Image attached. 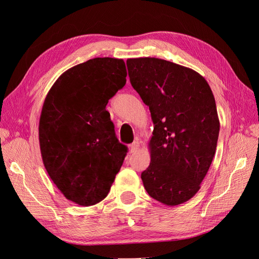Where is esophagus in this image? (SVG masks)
Instances as JSON below:
<instances>
[{
    "mask_svg": "<svg viewBox=\"0 0 259 259\" xmlns=\"http://www.w3.org/2000/svg\"><path fill=\"white\" fill-rule=\"evenodd\" d=\"M138 149H139V142H138V140H135L134 143L131 144L130 150H131V152H136Z\"/></svg>",
    "mask_w": 259,
    "mask_h": 259,
    "instance_id": "1",
    "label": "esophagus"
}]
</instances>
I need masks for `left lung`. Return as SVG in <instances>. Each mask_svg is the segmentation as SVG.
<instances>
[{"mask_svg":"<svg viewBox=\"0 0 259 259\" xmlns=\"http://www.w3.org/2000/svg\"><path fill=\"white\" fill-rule=\"evenodd\" d=\"M126 66L154 124L144 187L163 204H182L199 191L215 155L219 120L214 95L204 77L174 62L131 58Z\"/></svg>","mask_w":259,"mask_h":259,"instance_id":"left-lung-1","label":"left lung"}]
</instances>
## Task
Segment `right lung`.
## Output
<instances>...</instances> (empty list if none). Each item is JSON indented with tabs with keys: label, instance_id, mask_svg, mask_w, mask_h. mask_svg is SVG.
I'll list each match as a JSON object with an SVG mask.
<instances>
[{
	"label": "right lung",
	"instance_id": "1",
	"mask_svg": "<svg viewBox=\"0 0 259 259\" xmlns=\"http://www.w3.org/2000/svg\"><path fill=\"white\" fill-rule=\"evenodd\" d=\"M126 75L123 59H90L62 73L44 100L38 124L44 166L61 193L79 205L107 197L127 153L106 110Z\"/></svg>",
	"mask_w": 259,
	"mask_h": 259
}]
</instances>
